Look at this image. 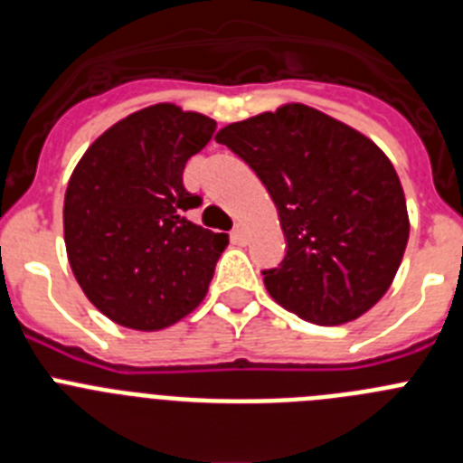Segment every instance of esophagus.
<instances>
[{"label":"esophagus","mask_w":463,"mask_h":463,"mask_svg":"<svg viewBox=\"0 0 463 463\" xmlns=\"http://www.w3.org/2000/svg\"><path fill=\"white\" fill-rule=\"evenodd\" d=\"M232 243H236V245H245V243H248V229H245L243 224H239V227H236L234 232H232Z\"/></svg>","instance_id":"34e87169"}]
</instances>
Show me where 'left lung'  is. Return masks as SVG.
I'll use <instances>...</instances> for the list:
<instances>
[{
	"instance_id": "1",
	"label": "left lung",
	"mask_w": 463,
	"mask_h": 463,
	"mask_svg": "<svg viewBox=\"0 0 463 463\" xmlns=\"http://www.w3.org/2000/svg\"><path fill=\"white\" fill-rule=\"evenodd\" d=\"M267 185L288 252L264 271L276 304L301 320H357L390 289L406 252V196L387 155L345 122L306 104H285L222 127Z\"/></svg>"
}]
</instances>
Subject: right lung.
<instances>
[{
	"label": "right lung",
	"instance_id": "obj_1",
	"mask_svg": "<svg viewBox=\"0 0 463 463\" xmlns=\"http://www.w3.org/2000/svg\"><path fill=\"white\" fill-rule=\"evenodd\" d=\"M213 118L155 104L85 150L64 194V243L85 297L116 325L159 331L202 304L229 236L190 222L202 196L183 187Z\"/></svg>",
	"mask_w": 463,
	"mask_h": 463
}]
</instances>
